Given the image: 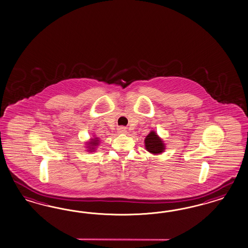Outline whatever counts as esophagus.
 Listing matches in <instances>:
<instances>
[{
	"mask_svg": "<svg viewBox=\"0 0 248 248\" xmlns=\"http://www.w3.org/2000/svg\"><path fill=\"white\" fill-rule=\"evenodd\" d=\"M118 132H119L120 134H126V133H127V130H126L125 127H121L118 129Z\"/></svg>",
	"mask_w": 248,
	"mask_h": 248,
	"instance_id": "1",
	"label": "esophagus"
}]
</instances>
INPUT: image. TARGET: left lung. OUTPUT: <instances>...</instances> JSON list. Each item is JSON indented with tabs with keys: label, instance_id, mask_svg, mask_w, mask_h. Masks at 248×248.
Listing matches in <instances>:
<instances>
[{
	"label": "left lung",
	"instance_id": "1",
	"mask_svg": "<svg viewBox=\"0 0 248 248\" xmlns=\"http://www.w3.org/2000/svg\"><path fill=\"white\" fill-rule=\"evenodd\" d=\"M145 148L151 154H160L165 149V144L155 131H150L145 139Z\"/></svg>",
	"mask_w": 248,
	"mask_h": 248
}]
</instances>
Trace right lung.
<instances>
[{"label": "right lung", "mask_w": 248, "mask_h": 248, "mask_svg": "<svg viewBox=\"0 0 248 248\" xmlns=\"http://www.w3.org/2000/svg\"><path fill=\"white\" fill-rule=\"evenodd\" d=\"M99 139L98 138H95V139H92V140L91 142H89L88 143V149H89V151H94L95 149H96V147L99 145Z\"/></svg>", "instance_id": "1"}]
</instances>
